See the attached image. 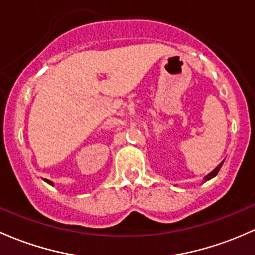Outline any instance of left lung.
<instances>
[{"instance_id":"left-lung-1","label":"left lung","mask_w":255,"mask_h":255,"mask_svg":"<svg viewBox=\"0 0 255 255\" xmlns=\"http://www.w3.org/2000/svg\"><path fill=\"white\" fill-rule=\"evenodd\" d=\"M222 163H224V161H222L221 163H220V165L218 166V167L215 168V170L213 171V172H210L209 173V175H206L205 177H204V182H206V181H209V179H211V178H214V177H215L216 175H218V172L220 171V168H221V166H222Z\"/></svg>"}]
</instances>
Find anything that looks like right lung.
<instances>
[{
  "label": "right lung",
  "instance_id": "1",
  "mask_svg": "<svg viewBox=\"0 0 255 255\" xmlns=\"http://www.w3.org/2000/svg\"><path fill=\"white\" fill-rule=\"evenodd\" d=\"M47 183L51 184V186H53V183H52V182H51V181H47Z\"/></svg>",
  "mask_w": 255,
  "mask_h": 255
}]
</instances>
